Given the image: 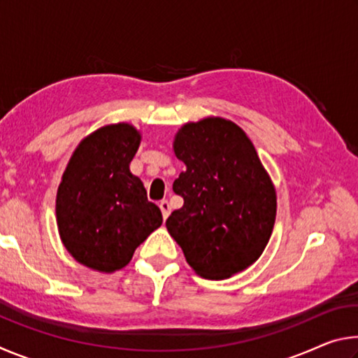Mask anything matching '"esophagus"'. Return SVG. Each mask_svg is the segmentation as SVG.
Masks as SVG:
<instances>
[{
	"mask_svg": "<svg viewBox=\"0 0 358 358\" xmlns=\"http://www.w3.org/2000/svg\"><path fill=\"white\" fill-rule=\"evenodd\" d=\"M159 208H161L162 217H164V220H167V216L171 215V203H169L167 201H161L159 202Z\"/></svg>",
	"mask_w": 358,
	"mask_h": 358,
	"instance_id": "34e87169",
	"label": "esophagus"
}]
</instances>
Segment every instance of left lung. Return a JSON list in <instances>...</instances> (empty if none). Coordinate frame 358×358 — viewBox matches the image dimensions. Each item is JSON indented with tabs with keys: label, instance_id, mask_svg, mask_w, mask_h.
<instances>
[{
	"label": "left lung",
	"instance_id": "left-lung-1",
	"mask_svg": "<svg viewBox=\"0 0 358 358\" xmlns=\"http://www.w3.org/2000/svg\"><path fill=\"white\" fill-rule=\"evenodd\" d=\"M173 151L186 171L173 181L183 207L166 226L186 262L207 280L252 265L268 243L276 216L273 183L245 131L205 118L178 131Z\"/></svg>",
	"mask_w": 358,
	"mask_h": 358
}]
</instances>
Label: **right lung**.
<instances>
[{
	"label": "right lung",
	"mask_w": 358,
	"mask_h": 358,
	"mask_svg": "<svg viewBox=\"0 0 358 358\" xmlns=\"http://www.w3.org/2000/svg\"><path fill=\"white\" fill-rule=\"evenodd\" d=\"M141 145L134 126H104L76 148L57 194L59 237L77 262L112 273L162 224L129 164Z\"/></svg>",
	"instance_id": "right-lung-1"
}]
</instances>
